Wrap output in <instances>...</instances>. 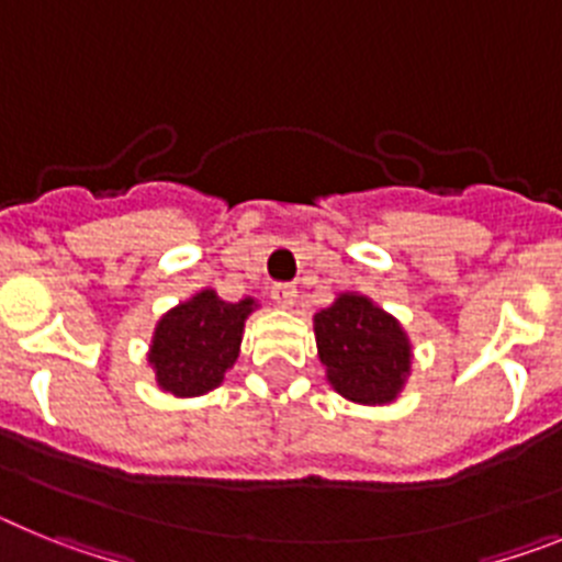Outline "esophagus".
I'll use <instances>...</instances> for the list:
<instances>
[{
	"label": "esophagus",
	"instance_id": "34e87169",
	"mask_svg": "<svg viewBox=\"0 0 562 562\" xmlns=\"http://www.w3.org/2000/svg\"><path fill=\"white\" fill-rule=\"evenodd\" d=\"M271 300H274L280 308H291L296 302V288L288 285V282H277V285L271 288Z\"/></svg>",
	"mask_w": 562,
	"mask_h": 562
}]
</instances>
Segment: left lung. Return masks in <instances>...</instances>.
Segmentation results:
<instances>
[{"label":"left lung","mask_w":562,"mask_h":562,"mask_svg":"<svg viewBox=\"0 0 562 562\" xmlns=\"http://www.w3.org/2000/svg\"><path fill=\"white\" fill-rule=\"evenodd\" d=\"M316 350L330 387L356 404H393L413 368L402 322L370 296L345 291L314 316Z\"/></svg>","instance_id":"left-lung-1"}]
</instances>
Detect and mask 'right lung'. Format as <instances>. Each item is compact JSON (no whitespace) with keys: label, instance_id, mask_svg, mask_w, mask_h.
<instances>
[{"label":"right lung","instance_id":"add662e5","mask_svg":"<svg viewBox=\"0 0 562 562\" xmlns=\"http://www.w3.org/2000/svg\"><path fill=\"white\" fill-rule=\"evenodd\" d=\"M257 308V300L226 302L217 291L203 288L187 302L166 311L155 325L149 345V364L164 393L178 398L203 396L221 387L226 370L240 356L246 319Z\"/></svg>","mask_w":562,"mask_h":562}]
</instances>
